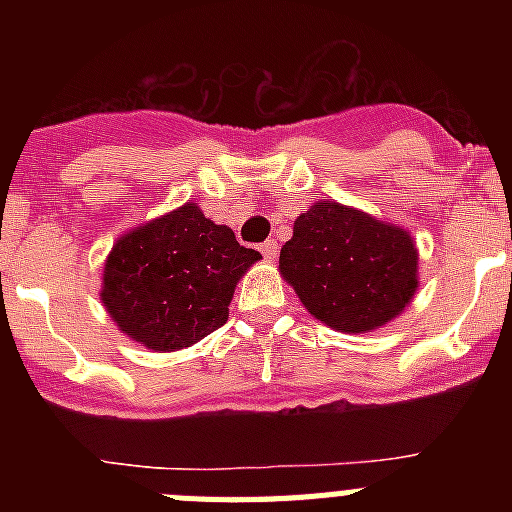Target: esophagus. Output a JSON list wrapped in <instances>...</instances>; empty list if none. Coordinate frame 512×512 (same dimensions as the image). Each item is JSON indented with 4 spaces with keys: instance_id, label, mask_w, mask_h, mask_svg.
Wrapping results in <instances>:
<instances>
[{
    "instance_id": "34e87169",
    "label": "esophagus",
    "mask_w": 512,
    "mask_h": 512,
    "mask_svg": "<svg viewBox=\"0 0 512 512\" xmlns=\"http://www.w3.org/2000/svg\"><path fill=\"white\" fill-rule=\"evenodd\" d=\"M261 253H264L266 261L277 259V241H264V243H261Z\"/></svg>"
}]
</instances>
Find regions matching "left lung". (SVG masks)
Returning <instances> with one entry per match:
<instances>
[{
	"instance_id": "8db88e82",
	"label": "left lung",
	"mask_w": 512,
	"mask_h": 512,
	"mask_svg": "<svg viewBox=\"0 0 512 512\" xmlns=\"http://www.w3.org/2000/svg\"><path fill=\"white\" fill-rule=\"evenodd\" d=\"M279 271L315 318L341 333H366L413 300L418 251L402 228L318 202L295 220Z\"/></svg>"
}]
</instances>
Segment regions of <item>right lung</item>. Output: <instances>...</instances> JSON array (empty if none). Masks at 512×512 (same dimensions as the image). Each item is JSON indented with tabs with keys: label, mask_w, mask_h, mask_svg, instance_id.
I'll return each instance as SVG.
<instances>
[{
	"label": "right lung",
	"mask_w": 512,
	"mask_h": 512,
	"mask_svg": "<svg viewBox=\"0 0 512 512\" xmlns=\"http://www.w3.org/2000/svg\"><path fill=\"white\" fill-rule=\"evenodd\" d=\"M259 259L228 225H215L189 202L115 243L102 302L125 336L176 351L225 325L235 284Z\"/></svg>",
	"instance_id": "right-lung-1"
}]
</instances>
